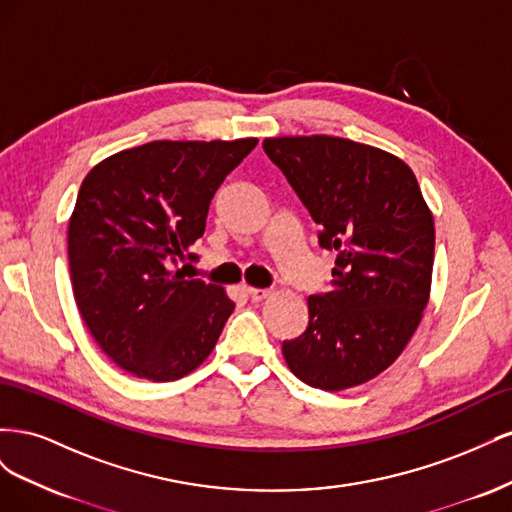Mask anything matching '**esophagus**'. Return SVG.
<instances>
[{
    "label": "esophagus",
    "mask_w": 512,
    "mask_h": 512,
    "mask_svg": "<svg viewBox=\"0 0 512 512\" xmlns=\"http://www.w3.org/2000/svg\"><path fill=\"white\" fill-rule=\"evenodd\" d=\"M245 292L252 301H265L267 297H271V290H267V288H247Z\"/></svg>",
    "instance_id": "obj_1"
}]
</instances>
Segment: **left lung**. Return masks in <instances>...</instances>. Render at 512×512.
I'll return each mask as SVG.
<instances>
[{
  "label": "left lung",
  "instance_id": "left-lung-1",
  "mask_svg": "<svg viewBox=\"0 0 512 512\" xmlns=\"http://www.w3.org/2000/svg\"><path fill=\"white\" fill-rule=\"evenodd\" d=\"M335 250L329 292L307 299L303 335L284 342L290 371L322 391L369 382L404 352L429 303L433 215L412 168L350 138L262 141Z\"/></svg>",
  "mask_w": 512,
  "mask_h": 512
}]
</instances>
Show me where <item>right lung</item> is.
<instances>
[{"mask_svg":"<svg viewBox=\"0 0 512 512\" xmlns=\"http://www.w3.org/2000/svg\"><path fill=\"white\" fill-rule=\"evenodd\" d=\"M258 145L153 141L98 162L68 226L74 301L98 346L136 378L188 376L218 344L235 303L222 286L190 280L213 194Z\"/></svg>","mask_w":512,"mask_h":512,"instance_id":"obj_1","label":"right lung"}]
</instances>
